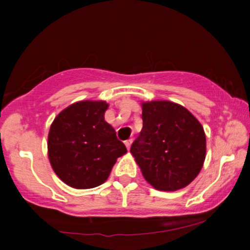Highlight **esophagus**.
<instances>
[{
	"label": "esophagus",
	"mask_w": 250,
	"mask_h": 250,
	"mask_svg": "<svg viewBox=\"0 0 250 250\" xmlns=\"http://www.w3.org/2000/svg\"><path fill=\"white\" fill-rule=\"evenodd\" d=\"M131 143H133V140H131V139H129V140H127V141H125V147H127L128 150L130 149Z\"/></svg>",
	"instance_id": "1"
}]
</instances>
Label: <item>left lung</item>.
<instances>
[{
  "label": "left lung",
  "mask_w": 250,
  "mask_h": 250,
  "mask_svg": "<svg viewBox=\"0 0 250 250\" xmlns=\"http://www.w3.org/2000/svg\"><path fill=\"white\" fill-rule=\"evenodd\" d=\"M143 128L130 153L155 189L187 187L206 159V134L188 109L170 101L142 103Z\"/></svg>",
  "instance_id": "8db88e82"
}]
</instances>
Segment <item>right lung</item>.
<instances>
[{
  "instance_id": "1",
  "label": "right lung",
  "mask_w": 250,
  "mask_h": 250,
  "mask_svg": "<svg viewBox=\"0 0 250 250\" xmlns=\"http://www.w3.org/2000/svg\"><path fill=\"white\" fill-rule=\"evenodd\" d=\"M108 103L80 101L63 109L51 123L48 157L57 176L76 189H89L108 179L127 148L104 121Z\"/></svg>"
}]
</instances>
